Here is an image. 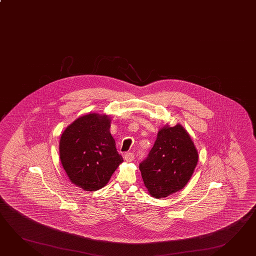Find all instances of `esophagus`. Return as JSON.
<instances>
[{"label":"esophagus","instance_id":"34e87169","mask_svg":"<svg viewBox=\"0 0 256 256\" xmlns=\"http://www.w3.org/2000/svg\"><path fill=\"white\" fill-rule=\"evenodd\" d=\"M134 159V154H132V152H128L124 156V160L126 162H132Z\"/></svg>","mask_w":256,"mask_h":256}]
</instances>
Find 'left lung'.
I'll use <instances>...</instances> for the list:
<instances>
[{
	"label": "left lung",
	"instance_id": "left-lung-1",
	"mask_svg": "<svg viewBox=\"0 0 256 256\" xmlns=\"http://www.w3.org/2000/svg\"><path fill=\"white\" fill-rule=\"evenodd\" d=\"M197 162L198 152L184 126L166 124L158 132L154 144L139 169L150 196L160 199L187 184Z\"/></svg>",
	"mask_w": 256,
	"mask_h": 256
}]
</instances>
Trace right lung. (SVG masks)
Segmentation results:
<instances>
[{"instance_id":"add662e5","label":"right lung","mask_w":256,"mask_h":256,"mask_svg":"<svg viewBox=\"0 0 256 256\" xmlns=\"http://www.w3.org/2000/svg\"><path fill=\"white\" fill-rule=\"evenodd\" d=\"M110 118L92 112L80 116L62 134L59 152L70 182L87 192L107 184L124 162L110 134Z\"/></svg>"}]
</instances>
